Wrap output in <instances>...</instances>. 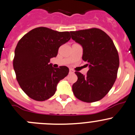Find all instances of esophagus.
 <instances>
[{
    "instance_id": "1",
    "label": "esophagus",
    "mask_w": 135,
    "mask_h": 135,
    "mask_svg": "<svg viewBox=\"0 0 135 135\" xmlns=\"http://www.w3.org/2000/svg\"><path fill=\"white\" fill-rule=\"evenodd\" d=\"M70 73H71V74H74V71L73 70H71V69H70Z\"/></svg>"
}]
</instances>
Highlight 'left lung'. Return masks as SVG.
Returning a JSON list of instances; mask_svg holds the SVG:
<instances>
[{
  "instance_id": "left-lung-1",
  "label": "left lung",
  "mask_w": 135,
  "mask_h": 135,
  "mask_svg": "<svg viewBox=\"0 0 135 135\" xmlns=\"http://www.w3.org/2000/svg\"><path fill=\"white\" fill-rule=\"evenodd\" d=\"M71 38L83 47L82 59L89 70L85 75L75 71L74 95L86 103L99 101L112 88L119 66L117 50L111 38L99 28L70 32Z\"/></svg>"
}]
</instances>
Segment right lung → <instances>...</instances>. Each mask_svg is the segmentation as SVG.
I'll list each match as a JSON object with an SVG mask.
<instances>
[{
  "label": "right lung",
  "instance_id": "right-lung-1",
  "mask_svg": "<svg viewBox=\"0 0 135 135\" xmlns=\"http://www.w3.org/2000/svg\"><path fill=\"white\" fill-rule=\"evenodd\" d=\"M70 38L69 32L38 27L18 41L13 67L18 83L28 97L43 101L54 95L57 83L68 75L69 69L66 66L54 68L49 62L56 57L59 47Z\"/></svg>",
  "mask_w": 135,
  "mask_h": 135
}]
</instances>
